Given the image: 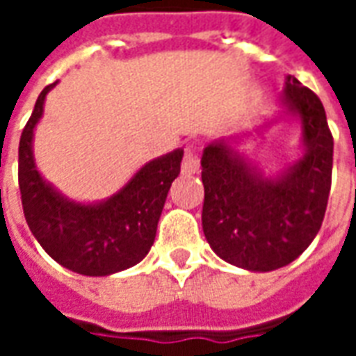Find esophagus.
Segmentation results:
<instances>
[{
	"label": "esophagus",
	"mask_w": 356,
	"mask_h": 356,
	"mask_svg": "<svg viewBox=\"0 0 356 356\" xmlns=\"http://www.w3.org/2000/svg\"><path fill=\"white\" fill-rule=\"evenodd\" d=\"M183 171L185 173H196L200 170V156H198V150L194 145L185 148V156H183Z\"/></svg>",
	"instance_id": "esophagus-1"
}]
</instances>
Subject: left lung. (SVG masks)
Returning a JSON list of instances; mask_svg holds the SVG:
<instances>
[{
    "label": "left lung",
    "mask_w": 356,
    "mask_h": 356,
    "mask_svg": "<svg viewBox=\"0 0 356 356\" xmlns=\"http://www.w3.org/2000/svg\"><path fill=\"white\" fill-rule=\"evenodd\" d=\"M286 101L301 118L305 154L276 181L263 179L223 143L202 156V227L221 259L248 270L286 267L321 231L328 206L334 137L321 99L293 76Z\"/></svg>",
    "instance_id": "left-lung-1"
}]
</instances>
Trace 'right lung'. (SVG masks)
I'll use <instances>...</instances> for the list:
<instances>
[{
    "label": "right lung",
    "instance_id": "obj_1",
    "mask_svg": "<svg viewBox=\"0 0 356 356\" xmlns=\"http://www.w3.org/2000/svg\"><path fill=\"white\" fill-rule=\"evenodd\" d=\"M43 89L19 143V186L24 217L47 254L74 273L106 276L129 268L154 244L171 183L181 173L183 150L148 162L110 200L81 206L58 196L40 177L32 158V135L42 118Z\"/></svg>",
    "mask_w": 356,
    "mask_h": 356
}]
</instances>
